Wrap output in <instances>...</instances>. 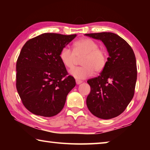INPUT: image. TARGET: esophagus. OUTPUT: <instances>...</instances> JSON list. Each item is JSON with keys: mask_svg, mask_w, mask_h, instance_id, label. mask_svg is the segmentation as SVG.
<instances>
[{"mask_svg": "<svg viewBox=\"0 0 150 150\" xmlns=\"http://www.w3.org/2000/svg\"><path fill=\"white\" fill-rule=\"evenodd\" d=\"M83 83L82 81L76 79V83H77V85H79V84H81V83Z\"/></svg>", "mask_w": 150, "mask_h": 150, "instance_id": "34e87169", "label": "esophagus"}]
</instances>
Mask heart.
<instances>
[{"label":"heart","mask_w":150,"mask_h":150,"mask_svg":"<svg viewBox=\"0 0 150 150\" xmlns=\"http://www.w3.org/2000/svg\"><path fill=\"white\" fill-rule=\"evenodd\" d=\"M81 59L82 66L70 71V74L78 79H84L92 75L94 71L100 73L105 69L108 62V52L105 48L98 47V44L90 38L77 40L73 45V50L65 46L60 52L59 58L68 69L74 67L78 58Z\"/></svg>","instance_id":"b5f03b06"}]
</instances>
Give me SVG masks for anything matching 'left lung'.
Returning <instances> with one entry per match:
<instances>
[{
    "label": "left lung",
    "mask_w": 150,
    "mask_h": 150,
    "mask_svg": "<svg viewBox=\"0 0 150 150\" xmlns=\"http://www.w3.org/2000/svg\"><path fill=\"white\" fill-rule=\"evenodd\" d=\"M85 35L101 40L109 54L107 64L100 75L87 81L91 87L86 101L87 107L99 118L116 117L125 110L134 95L137 79L135 54L130 45L114 33Z\"/></svg>",
    "instance_id": "8db88e82"
}]
</instances>
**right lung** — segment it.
I'll return each mask as SVG.
<instances>
[{
	"label": "right lung",
	"mask_w": 150,
	"mask_h": 150,
	"mask_svg": "<svg viewBox=\"0 0 150 150\" xmlns=\"http://www.w3.org/2000/svg\"><path fill=\"white\" fill-rule=\"evenodd\" d=\"M76 34L44 33L26 42L16 62V89L22 104L35 115L59 113L76 85L59 58L63 47Z\"/></svg>",
	"instance_id": "1"
}]
</instances>
